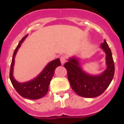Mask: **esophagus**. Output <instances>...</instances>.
<instances>
[{
    "label": "esophagus",
    "instance_id": "34e87169",
    "mask_svg": "<svg viewBox=\"0 0 124 124\" xmlns=\"http://www.w3.org/2000/svg\"><path fill=\"white\" fill-rule=\"evenodd\" d=\"M60 62H61V64H62V65H64V63L66 62V56H61V57H60Z\"/></svg>",
    "mask_w": 124,
    "mask_h": 124
}]
</instances>
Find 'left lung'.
<instances>
[{"mask_svg": "<svg viewBox=\"0 0 124 124\" xmlns=\"http://www.w3.org/2000/svg\"><path fill=\"white\" fill-rule=\"evenodd\" d=\"M106 53L108 68L98 76H91L82 70L76 58H71L64 64L67 70L68 78L72 89L79 96L85 98H93L100 96L109 85L115 74V64L111 51L104 40L101 45Z\"/></svg>", "mask_w": 124, "mask_h": 124, "instance_id": "obj_1", "label": "left lung"}]
</instances>
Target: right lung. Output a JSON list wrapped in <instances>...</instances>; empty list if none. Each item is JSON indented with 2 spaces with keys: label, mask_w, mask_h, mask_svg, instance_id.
<instances>
[{
  "label": "right lung",
  "mask_w": 124,
  "mask_h": 124,
  "mask_svg": "<svg viewBox=\"0 0 124 124\" xmlns=\"http://www.w3.org/2000/svg\"><path fill=\"white\" fill-rule=\"evenodd\" d=\"M22 38V40L19 42L18 46L15 49L14 53L13 55L12 61L11 64L10 71H9V78H10L11 84L20 96L26 98L31 100H37L42 98L47 94L48 91L49 85L50 84L51 80L52 79L55 68L61 65L60 59L56 58L49 63L46 68L44 69L41 73L37 77L34 78L32 80L24 83H19L15 80L13 76V66L15 63V57L18 48L21 46V44L27 37Z\"/></svg>",
  "instance_id": "add662e5"
}]
</instances>
